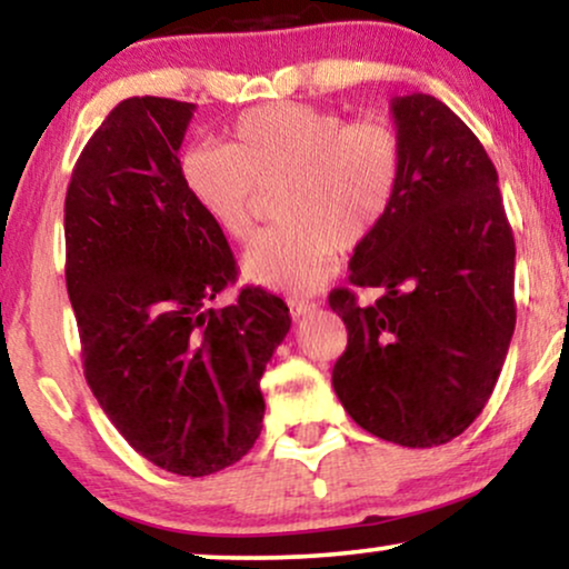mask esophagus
I'll use <instances>...</instances> for the list:
<instances>
[{
    "label": "esophagus",
    "instance_id": "34e87169",
    "mask_svg": "<svg viewBox=\"0 0 569 569\" xmlns=\"http://www.w3.org/2000/svg\"><path fill=\"white\" fill-rule=\"evenodd\" d=\"M289 309H291L293 320H301V318H307V315H312L315 309H318V305H315V301H305V299L297 301V299H293V301H289Z\"/></svg>",
    "mask_w": 569,
    "mask_h": 569
}]
</instances>
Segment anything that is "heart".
Segmentation results:
<instances>
[{
  "mask_svg": "<svg viewBox=\"0 0 569 569\" xmlns=\"http://www.w3.org/2000/svg\"><path fill=\"white\" fill-rule=\"evenodd\" d=\"M405 178V143L383 120L347 123L299 102L257 104L226 128L222 143H193L181 183L201 214L243 241L254 189L278 183L276 220L241 260L264 289L309 293L328 280L338 251L368 241L391 212Z\"/></svg>",
  "mask_w": 569,
  "mask_h": 569,
  "instance_id": "obj_1",
  "label": "heart"
}]
</instances>
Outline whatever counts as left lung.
Segmentation results:
<instances>
[{
	"label": "left lung",
	"instance_id": "obj_1",
	"mask_svg": "<svg viewBox=\"0 0 569 569\" xmlns=\"http://www.w3.org/2000/svg\"><path fill=\"white\" fill-rule=\"evenodd\" d=\"M405 178L391 212L355 249L336 289L349 330L333 391L368 433L412 449L470 428L491 397L515 333V239L483 143L441 99H391Z\"/></svg>",
	"mask_w": 569,
	"mask_h": 569
}]
</instances>
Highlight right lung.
<instances>
[{
  "label": "right lung",
  "mask_w": 569,
  "mask_h": 569,
  "mask_svg": "<svg viewBox=\"0 0 569 569\" xmlns=\"http://www.w3.org/2000/svg\"><path fill=\"white\" fill-rule=\"evenodd\" d=\"M193 110L131 97L107 114L64 197V280L99 407L149 462L201 478L260 438V378L291 318L254 286L207 309L236 260L181 183Z\"/></svg>",
  "instance_id": "1"
}]
</instances>
